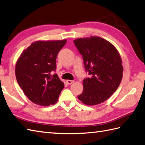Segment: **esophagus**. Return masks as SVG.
Returning <instances> with one entry per match:
<instances>
[{
    "label": "esophagus",
    "mask_w": 145,
    "mask_h": 145,
    "mask_svg": "<svg viewBox=\"0 0 145 145\" xmlns=\"http://www.w3.org/2000/svg\"><path fill=\"white\" fill-rule=\"evenodd\" d=\"M66 82L67 84H69V85H71L73 83V80H67Z\"/></svg>",
    "instance_id": "esophagus-1"
}]
</instances>
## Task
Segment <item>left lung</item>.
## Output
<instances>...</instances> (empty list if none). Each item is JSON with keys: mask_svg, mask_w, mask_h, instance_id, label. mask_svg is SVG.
Masks as SVG:
<instances>
[{"mask_svg": "<svg viewBox=\"0 0 145 145\" xmlns=\"http://www.w3.org/2000/svg\"><path fill=\"white\" fill-rule=\"evenodd\" d=\"M73 42L89 75L83 80V93L78 98L89 106L104 102L117 90L122 78L118 51L109 41L97 36L78 38Z\"/></svg>", "mask_w": 145, "mask_h": 145, "instance_id": "obj_1", "label": "left lung"}]
</instances>
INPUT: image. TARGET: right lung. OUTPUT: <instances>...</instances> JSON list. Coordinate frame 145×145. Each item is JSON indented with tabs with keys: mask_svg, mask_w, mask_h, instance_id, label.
Returning a JSON list of instances; mask_svg holds the SVG:
<instances>
[{
	"mask_svg": "<svg viewBox=\"0 0 145 145\" xmlns=\"http://www.w3.org/2000/svg\"><path fill=\"white\" fill-rule=\"evenodd\" d=\"M67 40L32 43L22 52L16 62L17 82L29 99L40 106L55 104L64 84L56 72L58 53Z\"/></svg>",
	"mask_w": 145,
	"mask_h": 145,
	"instance_id": "add662e5",
	"label": "right lung"
}]
</instances>
